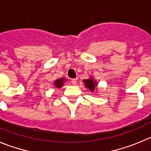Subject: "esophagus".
<instances>
[{"mask_svg":"<svg viewBox=\"0 0 151 151\" xmlns=\"http://www.w3.org/2000/svg\"><path fill=\"white\" fill-rule=\"evenodd\" d=\"M77 78L71 79V83H72L73 85H76V84H77Z\"/></svg>","mask_w":151,"mask_h":151,"instance_id":"obj_1","label":"esophagus"}]
</instances>
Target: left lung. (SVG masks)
Returning a JSON list of instances; mask_svg holds the SVG:
<instances>
[{
    "label": "left lung",
    "instance_id": "left-lung-1",
    "mask_svg": "<svg viewBox=\"0 0 151 151\" xmlns=\"http://www.w3.org/2000/svg\"><path fill=\"white\" fill-rule=\"evenodd\" d=\"M83 82L85 84V87L86 88H88L91 93L94 92L95 91V89L98 90L97 88V86H98V83L95 80L93 79L92 77H90L88 79H86V80H83Z\"/></svg>",
    "mask_w": 151,
    "mask_h": 151
}]
</instances>
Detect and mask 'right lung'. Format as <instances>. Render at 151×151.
<instances>
[{
	"label": "right lung",
	"instance_id": "obj_1",
	"mask_svg": "<svg viewBox=\"0 0 151 151\" xmlns=\"http://www.w3.org/2000/svg\"><path fill=\"white\" fill-rule=\"evenodd\" d=\"M66 80H67L65 77H61V78L55 80L54 82H53V85H54V86L56 88H60L64 85V83L66 82Z\"/></svg>",
	"mask_w": 151,
	"mask_h": 151
}]
</instances>
